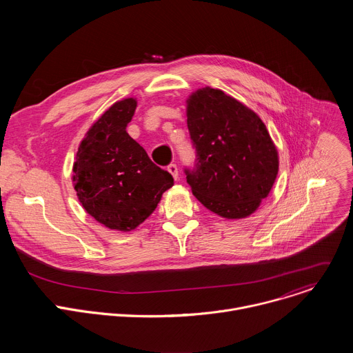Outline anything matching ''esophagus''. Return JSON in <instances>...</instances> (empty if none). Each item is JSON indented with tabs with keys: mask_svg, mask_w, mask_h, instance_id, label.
<instances>
[{
	"mask_svg": "<svg viewBox=\"0 0 353 353\" xmlns=\"http://www.w3.org/2000/svg\"><path fill=\"white\" fill-rule=\"evenodd\" d=\"M168 170H169V173L173 176V179H174V180H177V179H179V169H177V165L170 163V165L168 166Z\"/></svg>",
	"mask_w": 353,
	"mask_h": 353,
	"instance_id": "obj_1",
	"label": "esophagus"
}]
</instances>
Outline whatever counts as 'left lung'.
Here are the masks:
<instances>
[{"label":"left lung","mask_w":353,"mask_h":353,"mask_svg":"<svg viewBox=\"0 0 353 353\" xmlns=\"http://www.w3.org/2000/svg\"><path fill=\"white\" fill-rule=\"evenodd\" d=\"M187 127L196 163L184 172L194 196L226 219L256 212L279 169L276 146L257 113L207 86L187 99Z\"/></svg>","instance_id":"left-lung-1"}]
</instances>
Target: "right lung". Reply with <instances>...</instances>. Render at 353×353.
I'll return each instance as SVG.
<instances>
[{"mask_svg": "<svg viewBox=\"0 0 353 353\" xmlns=\"http://www.w3.org/2000/svg\"><path fill=\"white\" fill-rule=\"evenodd\" d=\"M137 99L110 106L88 130L74 162V188L85 211L109 229L130 232L155 211L173 185L127 132Z\"/></svg>", "mask_w": 353, "mask_h": 353, "instance_id": "right-lung-1", "label": "right lung"}]
</instances>
